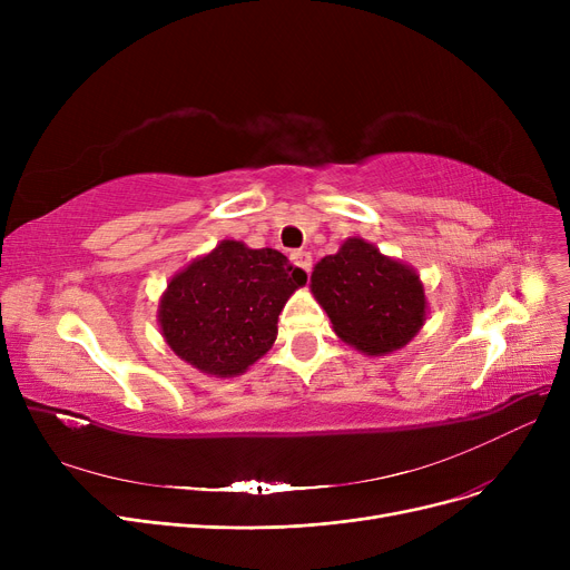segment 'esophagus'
<instances>
[{
	"label": "esophagus",
	"mask_w": 570,
	"mask_h": 570,
	"mask_svg": "<svg viewBox=\"0 0 570 570\" xmlns=\"http://www.w3.org/2000/svg\"><path fill=\"white\" fill-rule=\"evenodd\" d=\"M291 261L303 269V273H312V256H309V252H293L291 254Z\"/></svg>",
	"instance_id": "1"
}]
</instances>
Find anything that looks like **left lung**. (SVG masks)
<instances>
[{
	"mask_svg": "<svg viewBox=\"0 0 570 570\" xmlns=\"http://www.w3.org/2000/svg\"><path fill=\"white\" fill-rule=\"evenodd\" d=\"M309 288L335 335L365 355L404 348L428 318L421 275L363 237H348L337 254L321 258Z\"/></svg>",
	"mask_w": 570,
	"mask_h": 570,
	"instance_id": "left-lung-1",
	"label": "left lung"
}]
</instances>
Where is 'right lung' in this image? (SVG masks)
I'll return each instance as SVG.
<instances>
[{"label":"right lung","instance_id":"right-lung-1","mask_svg":"<svg viewBox=\"0 0 570 570\" xmlns=\"http://www.w3.org/2000/svg\"><path fill=\"white\" fill-rule=\"evenodd\" d=\"M305 284L282 252L222 239L170 277L157 309L161 335L198 372L239 376L273 348L277 318Z\"/></svg>","mask_w":570,"mask_h":570}]
</instances>
